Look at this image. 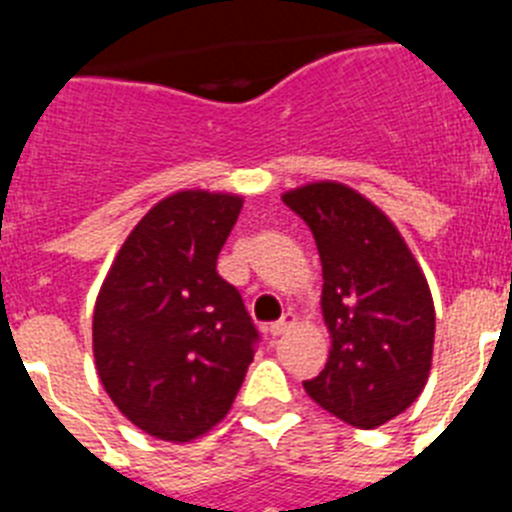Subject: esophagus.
<instances>
[{
	"label": "esophagus",
	"instance_id": "obj_1",
	"mask_svg": "<svg viewBox=\"0 0 512 512\" xmlns=\"http://www.w3.org/2000/svg\"><path fill=\"white\" fill-rule=\"evenodd\" d=\"M292 325H295V315H292V312H287V315H284V318H279L277 323L266 325V330H269L271 336H282V333H287Z\"/></svg>",
	"mask_w": 512,
	"mask_h": 512
}]
</instances>
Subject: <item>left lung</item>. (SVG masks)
<instances>
[{"label":"left lung","instance_id":"1","mask_svg":"<svg viewBox=\"0 0 512 512\" xmlns=\"http://www.w3.org/2000/svg\"><path fill=\"white\" fill-rule=\"evenodd\" d=\"M282 200L312 230L323 264L330 354L302 387L343 423L384 425L431 374L436 310L423 269L390 217L346 184L312 182Z\"/></svg>","mask_w":512,"mask_h":512}]
</instances>
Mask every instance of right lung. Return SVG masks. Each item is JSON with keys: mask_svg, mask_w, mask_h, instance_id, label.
Listing matches in <instances>:
<instances>
[{"mask_svg": "<svg viewBox=\"0 0 512 512\" xmlns=\"http://www.w3.org/2000/svg\"><path fill=\"white\" fill-rule=\"evenodd\" d=\"M243 197L182 189L153 205L117 251L92 320L99 382L148 436L189 443L228 415L253 361L241 292L217 253Z\"/></svg>", "mask_w": 512, "mask_h": 512, "instance_id": "1", "label": "right lung"}]
</instances>
